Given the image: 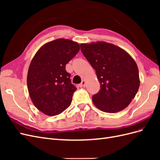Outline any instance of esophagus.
<instances>
[{
    "label": "esophagus",
    "instance_id": "esophagus-1",
    "mask_svg": "<svg viewBox=\"0 0 160 160\" xmlns=\"http://www.w3.org/2000/svg\"><path fill=\"white\" fill-rule=\"evenodd\" d=\"M85 84H86V82L85 80H83L81 81V83L79 84V86L81 87V88H83V87L85 86Z\"/></svg>",
    "mask_w": 160,
    "mask_h": 160
}]
</instances>
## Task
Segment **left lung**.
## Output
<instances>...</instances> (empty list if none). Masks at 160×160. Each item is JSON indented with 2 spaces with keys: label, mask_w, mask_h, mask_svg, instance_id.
Wrapping results in <instances>:
<instances>
[{
  "label": "left lung",
  "mask_w": 160,
  "mask_h": 160,
  "mask_svg": "<svg viewBox=\"0 0 160 160\" xmlns=\"http://www.w3.org/2000/svg\"><path fill=\"white\" fill-rule=\"evenodd\" d=\"M80 46L100 83L99 91L92 98L94 105L111 113L127 108L140 83L139 70L133 58L121 48L105 42Z\"/></svg>",
  "instance_id": "left-lung-1"
}]
</instances>
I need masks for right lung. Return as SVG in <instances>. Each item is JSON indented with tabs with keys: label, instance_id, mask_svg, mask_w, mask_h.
Wrapping results in <instances>:
<instances>
[{
	"label": "right lung",
	"instance_id": "add662e5",
	"mask_svg": "<svg viewBox=\"0 0 160 160\" xmlns=\"http://www.w3.org/2000/svg\"><path fill=\"white\" fill-rule=\"evenodd\" d=\"M79 49L78 43L59 38L46 43L34 56L28 71V90L33 104L45 115H59L70 106L77 88L65 67Z\"/></svg>",
	"mask_w": 160,
	"mask_h": 160
}]
</instances>
